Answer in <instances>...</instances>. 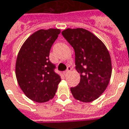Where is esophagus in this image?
<instances>
[{
    "label": "esophagus",
    "mask_w": 129,
    "mask_h": 129,
    "mask_svg": "<svg viewBox=\"0 0 129 129\" xmlns=\"http://www.w3.org/2000/svg\"><path fill=\"white\" fill-rule=\"evenodd\" d=\"M71 70H72V68H71V67H67V70L65 72H64V75H67L70 72H71Z\"/></svg>",
    "instance_id": "1"
}]
</instances>
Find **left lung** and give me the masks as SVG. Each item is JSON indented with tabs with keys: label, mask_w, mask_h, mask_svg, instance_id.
<instances>
[{
	"label": "left lung",
	"mask_w": 129,
	"mask_h": 129,
	"mask_svg": "<svg viewBox=\"0 0 129 129\" xmlns=\"http://www.w3.org/2000/svg\"><path fill=\"white\" fill-rule=\"evenodd\" d=\"M62 34L74 48L76 70L80 82L71 92L82 102L98 99L107 89L112 72L111 59L104 42L84 28H67Z\"/></svg>",
	"instance_id": "8db88e82"
}]
</instances>
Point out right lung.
<instances>
[{"label":"right lung","instance_id":"add662e5","mask_svg":"<svg viewBox=\"0 0 129 129\" xmlns=\"http://www.w3.org/2000/svg\"><path fill=\"white\" fill-rule=\"evenodd\" d=\"M61 30H39L22 44L15 63V75L21 90L27 98L38 103L54 96L61 79L49 59L52 44Z\"/></svg>","mask_w":129,"mask_h":129}]
</instances>
